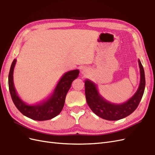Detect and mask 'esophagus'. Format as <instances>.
I'll return each instance as SVG.
<instances>
[{"mask_svg":"<svg viewBox=\"0 0 155 155\" xmlns=\"http://www.w3.org/2000/svg\"><path fill=\"white\" fill-rule=\"evenodd\" d=\"M81 73H82V74H83V75H86V74H88V72H87V70H81Z\"/></svg>","mask_w":155,"mask_h":155,"instance_id":"obj_1","label":"esophagus"}]
</instances>
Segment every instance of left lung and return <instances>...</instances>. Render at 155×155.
<instances>
[{
  "label": "left lung",
  "mask_w": 155,
  "mask_h": 155,
  "mask_svg": "<svg viewBox=\"0 0 155 155\" xmlns=\"http://www.w3.org/2000/svg\"><path fill=\"white\" fill-rule=\"evenodd\" d=\"M138 64L140 82L138 90L130 99L122 104H112L106 100L100 94L96 84L89 79H86L85 81L86 100L94 113L103 119L115 121L125 118L137 109L142 98L145 86L144 70L140 59Z\"/></svg>",
  "instance_id": "obj_1"
}]
</instances>
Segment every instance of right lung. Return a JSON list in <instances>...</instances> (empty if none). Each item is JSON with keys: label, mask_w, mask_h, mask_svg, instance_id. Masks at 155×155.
<instances>
[{"label": "right lung", "mask_w": 155, "mask_h": 155, "mask_svg": "<svg viewBox=\"0 0 155 155\" xmlns=\"http://www.w3.org/2000/svg\"><path fill=\"white\" fill-rule=\"evenodd\" d=\"M16 61L17 59H15L11 65L8 76V85L12 99L18 110L28 118L37 121L48 120L57 116L64 107L65 97L72 81L79 76V70H70L64 73L59 79L53 93L46 99L37 104L28 105L18 96L14 86L13 74Z\"/></svg>", "instance_id": "right-lung-1"}]
</instances>
